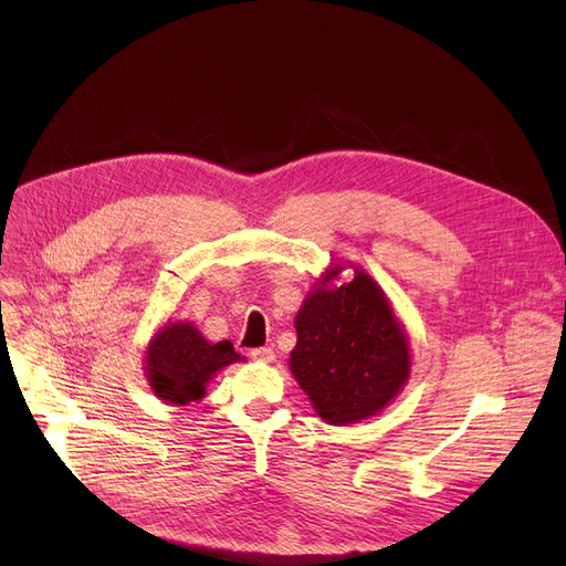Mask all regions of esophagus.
<instances>
[{
	"instance_id": "34e87169",
	"label": "esophagus",
	"mask_w": 566,
	"mask_h": 566,
	"mask_svg": "<svg viewBox=\"0 0 566 566\" xmlns=\"http://www.w3.org/2000/svg\"><path fill=\"white\" fill-rule=\"evenodd\" d=\"M251 358L258 360V363H266L269 365V363L275 360V352L271 347H258V349L251 352Z\"/></svg>"
}]
</instances>
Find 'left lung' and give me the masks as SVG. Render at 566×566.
<instances>
[{
  "label": "left lung",
  "mask_w": 566,
  "mask_h": 566,
  "mask_svg": "<svg viewBox=\"0 0 566 566\" xmlns=\"http://www.w3.org/2000/svg\"><path fill=\"white\" fill-rule=\"evenodd\" d=\"M345 264H332L306 293L297 315V345L289 369L315 415L332 426L360 423L382 412L410 380L412 349L389 297L360 266L334 284Z\"/></svg>",
  "instance_id": "obj_1"
}]
</instances>
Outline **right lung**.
I'll return each mask as SVG.
<instances>
[{"instance_id":"add662e5","label":"right lung","mask_w":566,"mask_h":566,"mask_svg":"<svg viewBox=\"0 0 566 566\" xmlns=\"http://www.w3.org/2000/svg\"><path fill=\"white\" fill-rule=\"evenodd\" d=\"M247 360L232 343H210L188 319H168L145 349V378L154 396L186 408L206 396L208 382L228 365Z\"/></svg>"}]
</instances>
